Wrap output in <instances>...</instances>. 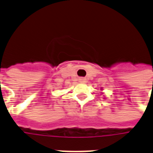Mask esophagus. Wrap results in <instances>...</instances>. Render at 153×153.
Segmentation results:
<instances>
[{
	"label": "esophagus",
	"mask_w": 153,
	"mask_h": 153,
	"mask_svg": "<svg viewBox=\"0 0 153 153\" xmlns=\"http://www.w3.org/2000/svg\"><path fill=\"white\" fill-rule=\"evenodd\" d=\"M79 81L80 82V83H85V82H86V79H84V78H79Z\"/></svg>",
	"instance_id": "obj_1"
}]
</instances>
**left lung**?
I'll return each instance as SVG.
<instances>
[{"mask_svg":"<svg viewBox=\"0 0 153 153\" xmlns=\"http://www.w3.org/2000/svg\"><path fill=\"white\" fill-rule=\"evenodd\" d=\"M101 90H102V89H101Z\"/></svg>","mask_w":153,"mask_h":153,"instance_id":"1","label":"left lung"}]
</instances>
